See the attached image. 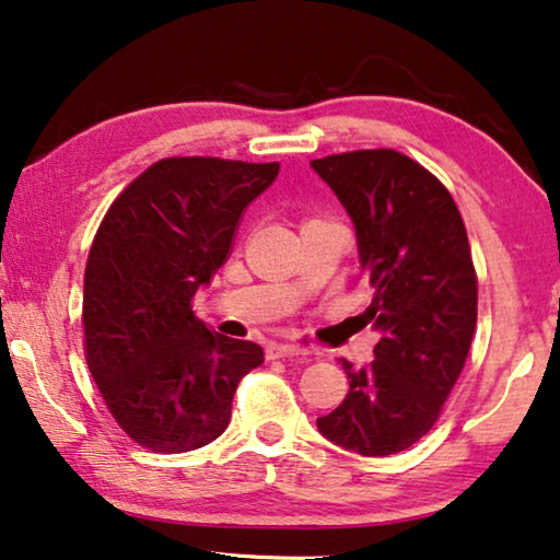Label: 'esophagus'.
<instances>
[{
	"label": "esophagus",
	"mask_w": 560,
	"mask_h": 560,
	"mask_svg": "<svg viewBox=\"0 0 560 560\" xmlns=\"http://www.w3.org/2000/svg\"><path fill=\"white\" fill-rule=\"evenodd\" d=\"M299 353H306L304 349L291 343H269L266 346V357L269 359H287V357H299Z\"/></svg>",
	"instance_id": "34e87169"
}]
</instances>
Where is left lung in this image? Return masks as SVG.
I'll return each mask as SVG.
<instances>
[{
    "label": "left lung",
    "instance_id": "left-lung-1",
    "mask_svg": "<svg viewBox=\"0 0 560 560\" xmlns=\"http://www.w3.org/2000/svg\"><path fill=\"white\" fill-rule=\"evenodd\" d=\"M357 226L381 341L363 369L343 359L349 394L318 431L361 456H392L439 421L471 349L478 279L451 191L394 149L314 159Z\"/></svg>",
    "mask_w": 560,
    "mask_h": 560
}]
</instances>
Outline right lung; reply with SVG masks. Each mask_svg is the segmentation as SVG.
I'll return each mask as SVG.
<instances>
[{
  "label": "right lung",
  "mask_w": 560,
  "mask_h": 560,
  "mask_svg": "<svg viewBox=\"0 0 560 560\" xmlns=\"http://www.w3.org/2000/svg\"><path fill=\"white\" fill-rule=\"evenodd\" d=\"M277 174V162L168 156L141 172L96 229L82 301L86 366L114 421L154 454L219 439L238 381L264 363L261 346L199 322L191 299Z\"/></svg>",
  "instance_id": "right-lung-1"
}]
</instances>
